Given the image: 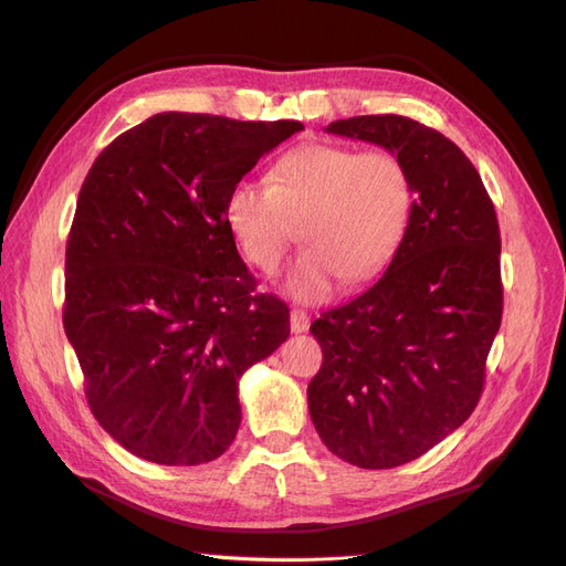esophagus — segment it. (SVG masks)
Instances as JSON below:
<instances>
[{"instance_id":"esophagus-1","label":"esophagus","mask_w":566,"mask_h":566,"mask_svg":"<svg viewBox=\"0 0 566 566\" xmlns=\"http://www.w3.org/2000/svg\"><path fill=\"white\" fill-rule=\"evenodd\" d=\"M290 331H293V333L310 331V316H306V312H302V310L290 312Z\"/></svg>"}]
</instances>
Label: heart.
<instances>
[{
	"label": "heart",
	"mask_w": 566,
	"mask_h": 566,
	"mask_svg": "<svg viewBox=\"0 0 566 566\" xmlns=\"http://www.w3.org/2000/svg\"><path fill=\"white\" fill-rule=\"evenodd\" d=\"M413 184L387 150L302 144L273 165L269 184L238 181L224 202V221L245 262L276 273L302 221L306 250L290 269L285 293L297 302L328 300L339 281L366 283L397 254Z\"/></svg>",
	"instance_id": "1"
}]
</instances>
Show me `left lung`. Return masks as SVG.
I'll list each match as a JSON object with an SVG mask.
<instances>
[{"mask_svg": "<svg viewBox=\"0 0 566 566\" xmlns=\"http://www.w3.org/2000/svg\"><path fill=\"white\" fill-rule=\"evenodd\" d=\"M325 129L394 153L416 200L382 279L312 323L323 366L306 399L337 458L399 468L458 430L482 397L503 318L501 229L482 177L441 132L403 115Z\"/></svg>", "mask_w": 566, "mask_h": 566, "instance_id": "8db88e82", "label": "left lung"}]
</instances>
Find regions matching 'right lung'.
I'll use <instances>...</instances> for the list:
<instances>
[{"label":"right lung","instance_id":"obj_1","mask_svg":"<svg viewBox=\"0 0 566 566\" xmlns=\"http://www.w3.org/2000/svg\"><path fill=\"white\" fill-rule=\"evenodd\" d=\"M304 129L158 113L94 160L65 245L63 328L98 424L158 465H200L241 427L238 380L290 335L254 293L224 202L264 153Z\"/></svg>","mask_w":566,"mask_h":566}]
</instances>
